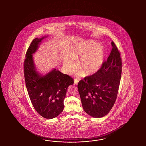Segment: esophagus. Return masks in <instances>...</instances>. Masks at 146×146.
Instances as JSON below:
<instances>
[{"label":"esophagus","mask_w":146,"mask_h":146,"mask_svg":"<svg viewBox=\"0 0 146 146\" xmlns=\"http://www.w3.org/2000/svg\"><path fill=\"white\" fill-rule=\"evenodd\" d=\"M78 82H79V80H78L77 79H75L74 80V84H77Z\"/></svg>","instance_id":"esophagus-1"}]
</instances>
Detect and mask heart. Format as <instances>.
Here are the masks:
<instances>
[{"label":"heart","mask_w":146,"mask_h":146,"mask_svg":"<svg viewBox=\"0 0 146 146\" xmlns=\"http://www.w3.org/2000/svg\"><path fill=\"white\" fill-rule=\"evenodd\" d=\"M68 56L63 58V63L67 70L70 72L74 67L73 60H78L77 67L80 75L86 76L94 74L102 65L105 57V50L102 45L88 40L74 46L69 52Z\"/></svg>","instance_id":"obj_1"}]
</instances>
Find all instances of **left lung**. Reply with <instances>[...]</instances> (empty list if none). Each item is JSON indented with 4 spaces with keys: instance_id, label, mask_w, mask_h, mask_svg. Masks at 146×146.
<instances>
[{
    "instance_id": "8db88e82",
    "label": "left lung",
    "mask_w": 146,
    "mask_h": 146,
    "mask_svg": "<svg viewBox=\"0 0 146 146\" xmlns=\"http://www.w3.org/2000/svg\"><path fill=\"white\" fill-rule=\"evenodd\" d=\"M107 60L96 74L81 80L78 84L84 111L95 118L108 114L115 103L121 78V59L115 43Z\"/></svg>"
}]
</instances>
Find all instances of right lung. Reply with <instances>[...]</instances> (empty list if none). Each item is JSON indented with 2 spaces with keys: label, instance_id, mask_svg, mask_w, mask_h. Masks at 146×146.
Instances as JSON below:
<instances>
[{
  "label": "right lung",
  "instance_id": "add662e5",
  "mask_svg": "<svg viewBox=\"0 0 146 146\" xmlns=\"http://www.w3.org/2000/svg\"><path fill=\"white\" fill-rule=\"evenodd\" d=\"M45 37L32 40L26 53L23 68L26 87L34 109L44 118L51 119L62 112L67 90L74 80L55 68L44 76L36 71L32 54Z\"/></svg>",
  "mask_w": 146,
  "mask_h": 146
}]
</instances>
